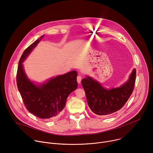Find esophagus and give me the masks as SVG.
<instances>
[{
  "label": "esophagus",
  "instance_id": "1",
  "mask_svg": "<svg viewBox=\"0 0 153 153\" xmlns=\"http://www.w3.org/2000/svg\"><path fill=\"white\" fill-rule=\"evenodd\" d=\"M81 80H82V77L80 76H79V75L77 76V81L78 83H80Z\"/></svg>",
  "mask_w": 153,
  "mask_h": 153
}]
</instances>
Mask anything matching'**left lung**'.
Segmentation results:
<instances>
[{"label":"left lung","mask_w":153,"mask_h":153,"mask_svg":"<svg viewBox=\"0 0 153 153\" xmlns=\"http://www.w3.org/2000/svg\"><path fill=\"white\" fill-rule=\"evenodd\" d=\"M136 70L133 69L128 79L117 88L107 89L91 77L82 80L87 102L96 114L106 116L115 113L124 106L134 88Z\"/></svg>","instance_id":"left-lung-1"}]
</instances>
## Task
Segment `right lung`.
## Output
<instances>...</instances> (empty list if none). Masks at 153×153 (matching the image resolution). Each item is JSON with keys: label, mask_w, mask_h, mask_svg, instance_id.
Segmentation results:
<instances>
[{"label": "right lung", "mask_w": 153, "mask_h": 153, "mask_svg": "<svg viewBox=\"0 0 153 153\" xmlns=\"http://www.w3.org/2000/svg\"><path fill=\"white\" fill-rule=\"evenodd\" d=\"M43 37V35L33 42L22 55L16 81L27 110L39 118L54 119L61 114L70 94L77 88V72L72 71L40 84H36L29 79L24 71L23 62Z\"/></svg>", "instance_id": "obj_1"}]
</instances>
